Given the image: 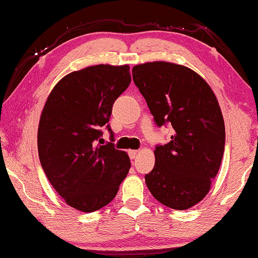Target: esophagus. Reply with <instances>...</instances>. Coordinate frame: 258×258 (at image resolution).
Listing matches in <instances>:
<instances>
[{
  "mask_svg": "<svg viewBox=\"0 0 258 258\" xmlns=\"http://www.w3.org/2000/svg\"><path fill=\"white\" fill-rule=\"evenodd\" d=\"M138 154H139V150H128V156L132 159L136 158Z\"/></svg>",
  "mask_w": 258,
  "mask_h": 258,
  "instance_id": "obj_1",
  "label": "esophagus"
}]
</instances>
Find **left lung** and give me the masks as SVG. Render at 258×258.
Returning <instances> with one entry per match:
<instances>
[{
	"label": "left lung",
	"mask_w": 258,
	"mask_h": 258,
	"mask_svg": "<svg viewBox=\"0 0 258 258\" xmlns=\"http://www.w3.org/2000/svg\"><path fill=\"white\" fill-rule=\"evenodd\" d=\"M132 75L156 124L173 128L169 144L154 150L147 187L171 209H189L209 193L222 163L225 125L217 97L201 76L180 64L147 62L133 67Z\"/></svg>",
	"instance_id": "8db88e82"
}]
</instances>
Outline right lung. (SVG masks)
Instances as JSON below:
<instances>
[{"label": "right lung", "mask_w": 258, "mask_h": 258, "mask_svg": "<svg viewBox=\"0 0 258 258\" xmlns=\"http://www.w3.org/2000/svg\"><path fill=\"white\" fill-rule=\"evenodd\" d=\"M130 83L127 64H99L69 73L49 94L38 128L39 157L49 182L73 209L107 206L128 173V155L102 144L100 128Z\"/></svg>", "instance_id": "obj_1"}]
</instances>
